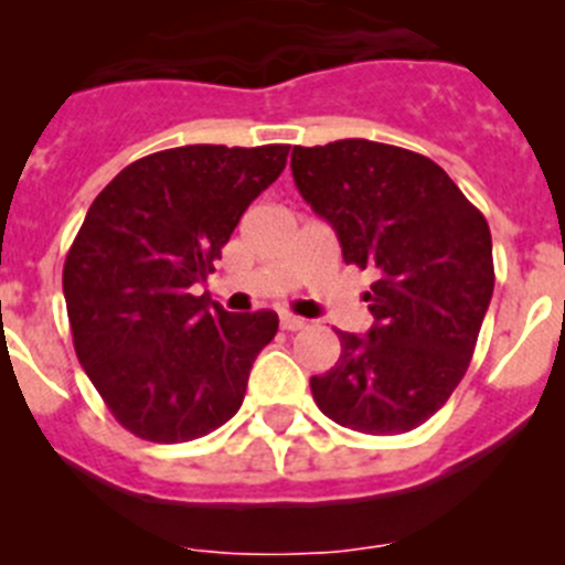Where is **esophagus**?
I'll return each instance as SVG.
<instances>
[{
  "label": "esophagus",
  "instance_id": "34e87169",
  "mask_svg": "<svg viewBox=\"0 0 565 565\" xmlns=\"http://www.w3.org/2000/svg\"><path fill=\"white\" fill-rule=\"evenodd\" d=\"M279 326H282V331H302V328H306L308 322L302 317H294V313H286V317L279 319Z\"/></svg>",
  "mask_w": 565,
  "mask_h": 565
}]
</instances>
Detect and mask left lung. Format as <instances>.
I'll return each instance as SVG.
<instances>
[{"instance_id": "left-lung-1", "label": "left lung", "mask_w": 565, "mask_h": 565, "mask_svg": "<svg viewBox=\"0 0 565 565\" xmlns=\"http://www.w3.org/2000/svg\"><path fill=\"white\" fill-rule=\"evenodd\" d=\"M299 194L333 226L348 266L376 274L367 337L339 331V362L311 376L328 418L367 436L416 430L452 396L495 288L487 217L438 163L344 138L294 147Z\"/></svg>"}]
</instances>
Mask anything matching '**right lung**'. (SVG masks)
<instances>
[{"label":"right lung","mask_w":565,"mask_h":565,"mask_svg":"<svg viewBox=\"0 0 565 565\" xmlns=\"http://www.w3.org/2000/svg\"><path fill=\"white\" fill-rule=\"evenodd\" d=\"M288 149H163L121 169L89 206L64 259L70 331L84 373L132 436L192 441L239 411L279 319L228 313L192 288L286 169Z\"/></svg>","instance_id":"right-lung-1"}]
</instances>
